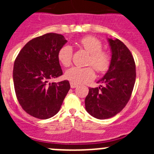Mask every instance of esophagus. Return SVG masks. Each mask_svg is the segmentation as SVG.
Wrapping results in <instances>:
<instances>
[{
	"label": "esophagus",
	"instance_id": "esophagus-1",
	"mask_svg": "<svg viewBox=\"0 0 154 154\" xmlns=\"http://www.w3.org/2000/svg\"><path fill=\"white\" fill-rule=\"evenodd\" d=\"M70 85H71V88H72V89H74V88H76V87L78 86V85H77V84L73 83V82H70Z\"/></svg>",
	"mask_w": 154,
	"mask_h": 154
}]
</instances>
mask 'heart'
Wrapping results in <instances>:
<instances>
[{
	"instance_id": "obj_1",
	"label": "heart",
	"mask_w": 154,
	"mask_h": 154,
	"mask_svg": "<svg viewBox=\"0 0 154 154\" xmlns=\"http://www.w3.org/2000/svg\"><path fill=\"white\" fill-rule=\"evenodd\" d=\"M80 47L89 53L87 67L71 68L65 72V77L75 84L85 83L92 80L95 77L94 67L97 72L103 73L109 69L111 56L106 50L103 49L101 41L93 36H85L79 41ZM73 55L72 48L70 45H63L58 52V59L64 67H69L72 64ZM94 67H92V66Z\"/></svg>"
}]
</instances>
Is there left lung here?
<instances>
[{"label": "left lung", "mask_w": 154, "mask_h": 154, "mask_svg": "<svg viewBox=\"0 0 154 154\" xmlns=\"http://www.w3.org/2000/svg\"><path fill=\"white\" fill-rule=\"evenodd\" d=\"M112 58L107 73L98 81L102 85L89 88L85 109L99 119L111 118L126 106L136 81V65L132 53L119 39H109Z\"/></svg>", "instance_id": "left-lung-1"}]
</instances>
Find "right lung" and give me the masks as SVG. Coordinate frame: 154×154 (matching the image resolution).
Segmentation results:
<instances>
[{"mask_svg":"<svg viewBox=\"0 0 154 154\" xmlns=\"http://www.w3.org/2000/svg\"><path fill=\"white\" fill-rule=\"evenodd\" d=\"M67 42L63 35L47 33L31 39L17 55L13 69L16 96L23 109L41 119L59 111L70 89L68 80L50 83L62 75L58 50Z\"/></svg>","mask_w":154,"mask_h":154,"instance_id":"1","label":"right lung"}]
</instances>
